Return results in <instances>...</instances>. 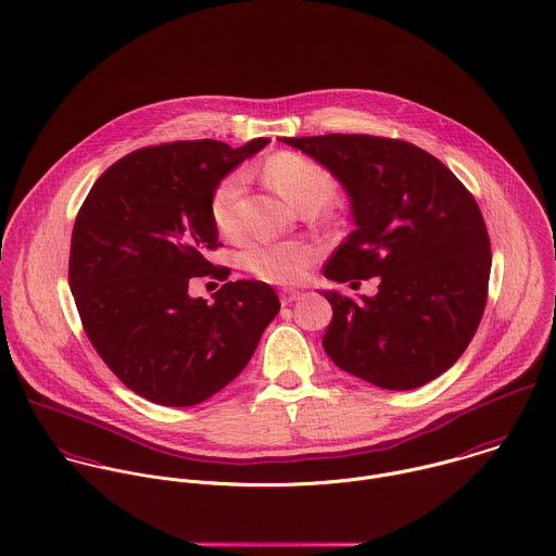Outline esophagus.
Wrapping results in <instances>:
<instances>
[{
	"mask_svg": "<svg viewBox=\"0 0 556 556\" xmlns=\"http://www.w3.org/2000/svg\"><path fill=\"white\" fill-rule=\"evenodd\" d=\"M300 295H302V293L295 291V289H282V291H280V302H282V306H287V304L300 300Z\"/></svg>",
	"mask_w": 556,
	"mask_h": 556,
	"instance_id": "obj_1",
	"label": "esophagus"
}]
</instances>
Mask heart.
<instances>
[{"label":"heart","instance_id":"obj_1","mask_svg":"<svg viewBox=\"0 0 556 556\" xmlns=\"http://www.w3.org/2000/svg\"><path fill=\"white\" fill-rule=\"evenodd\" d=\"M265 177L300 211L306 206L324 208L337 193L334 175L319 162L300 153H278L265 164ZM245 177L228 173L208 198V213L222 235H237L241 226V193ZM317 252L304 241L254 239L241 250V265L252 276L274 285L302 282L315 265Z\"/></svg>","mask_w":556,"mask_h":556}]
</instances>
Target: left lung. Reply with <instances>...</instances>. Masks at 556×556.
<instances>
[{
	"instance_id": "obj_1",
	"label": "left lung",
	"mask_w": 556,
	"mask_h": 556,
	"mask_svg": "<svg viewBox=\"0 0 556 556\" xmlns=\"http://www.w3.org/2000/svg\"><path fill=\"white\" fill-rule=\"evenodd\" d=\"M348 189L356 230L324 267L334 282L379 278L377 295L324 291V350L339 369L412 390L451 369L488 302L492 250L475 195L427 151L392 138H282Z\"/></svg>"
}]
</instances>
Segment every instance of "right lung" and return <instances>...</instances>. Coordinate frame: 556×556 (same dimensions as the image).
I'll use <instances>...</instances> for the list:
<instances>
[{
    "label": "right lung",
    "mask_w": 556,
    "mask_h": 556,
    "mask_svg": "<svg viewBox=\"0 0 556 556\" xmlns=\"http://www.w3.org/2000/svg\"><path fill=\"white\" fill-rule=\"evenodd\" d=\"M267 142L138 149L97 179L75 217L68 285L84 330L112 372L153 403L187 407L219 392L280 311L258 280L222 285L213 304L187 293L191 278H228L206 261L222 245L208 198Z\"/></svg>",
    "instance_id": "right-lung-1"
}]
</instances>
